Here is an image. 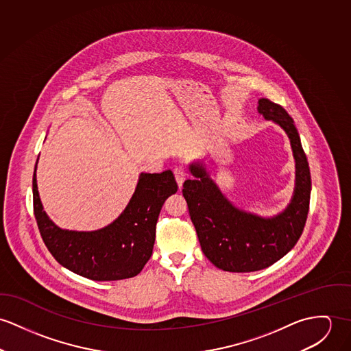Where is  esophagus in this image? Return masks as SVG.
I'll list each match as a JSON object with an SVG mask.
<instances>
[{
  "mask_svg": "<svg viewBox=\"0 0 351 351\" xmlns=\"http://www.w3.org/2000/svg\"><path fill=\"white\" fill-rule=\"evenodd\" d=\"M173 175H175V179H176V183H178L179 189H182V186H183V183L187 178V169L183 165H178L173 169Z\"/></svg>",
  "mask_w": 351,
  "mask_h": 351,
  "instance_id": "esophagus-1",
  "label": "esophagus"
}]
</instances>
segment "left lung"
Listing matches in <instances>:
<instances>
[{
    "label": "left lung",
    "instance_id": "obj_1",
    "mask_svg": "<svg viewBox=\"0 0 351 351\" xmlns=\"http://www.w3.org/2000/svg\"><path fill=\"white\" fill-rule=\"evenodd\" d=\"M257 110L288 136L295 158V189L278 214L261 217L237 207L213 180L202 161L189 165L194 176L183 184L191 221L204 256L226 272H256L271 267L296 245L310 208L311 175L293 119L277 104L258 99Z\"/></svg>",
    "mask_w": 351,
    "mask_h": 351
}]
</instances>
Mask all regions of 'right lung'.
<instances>
[{"mask_svg":"<svg viewBox=\"0 0 351 351\" xmlns=\"http://www.w3.org/2000/svg\"><path fill=\"white\" fill-rule=\"evenodd\" d=\"M38 161L32 183L35 218L55 260L94 281L122 280L141 272L152 256L160 210L165 199L178 191L172 171L141 172L134 193L118 218L102 229L77 232L59 228L44 211L36 180Z\"/></svg>","mask_w":351,"mask_h":351,"instance_id":"add662e5","label":"right lung"}]
</instances>
